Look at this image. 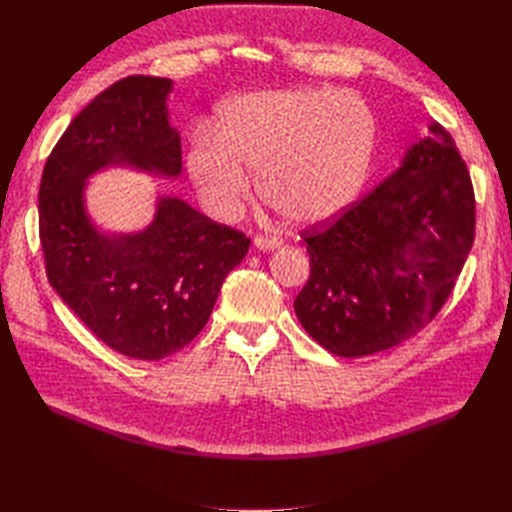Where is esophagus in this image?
Returning a JSON list of instances; mask_svg holds the SVG:
<instances>
[{"instance_id": "34e87169", "label": "esophagus", "mask_w": 512, "mask_h": 512, "mask_svg": "<svg viewBox=\"0 0 512 512\" xmlns=\"http://www.w3.org/2000/svg\"><path fill=\"white\" fill-rule=\"evenodd\" d=\"M254 245L258 247L260 252H271V250H277V247H282V241L275 239V237H262V235H258L254 239Z\"/></svg>"}]
</instances>
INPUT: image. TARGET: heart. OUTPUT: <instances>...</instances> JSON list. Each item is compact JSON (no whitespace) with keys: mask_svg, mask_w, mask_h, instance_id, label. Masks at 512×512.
Instances as JSON below:
<instances>
[{"mask_svg":"<svg viewBox=\"0 0 512 512\" xmlns=\"http://www.w3.org/2000/svg\"><path fill=\"white\" fill-rule=\"evenodd\" d=\"M380 123L352 91L297 87L260 91L226 104L213 136L198 134L185 156L203 207L235 220L258 192L286 220L314 226L344 213L376 158Z\"/></svg>","mask_w":512,"mask_h":512,"instance_id":"b5f03b06","label":"heart"}]
</instances>
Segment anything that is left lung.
I'll list each match as a JSON object with an SVG mask.
<instances>
[{
	"mask_svg": "<svg viewBox=\"0 0 512 512\" xmlns=\"http://www.w3.org/2000/svg\"><path fill=\"white\" fill-rule=\"evenodd\" d=\"M303 239L312 271L294 312L309 337L346 359L406 342L440 312L474 243V190L453 136L431 121L391 177Z\"/></svg>",
	"mask_w": 512,
	"mask_h": 512,
	"instance_id": "left-lung-1",
	"label": "left lung"
}]
</instances>
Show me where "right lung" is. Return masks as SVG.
<instances>
[{"label": "right lung", "mask_w": 512, "mask_h": 512, "mask_svg": "<svg viewBox=\"0 0 512 512\" xmlns=\"http://www.w3.org/2000/svg\"><path fill=\"white\" fill-rule=\"evenodd\" d=\"M170 91V79L143 74L104 89L61 134L38 192L51 286L108 348L141 361L175 354L203 331L222 282L250 247L243 232L168 194L136 232H104L87 213V181L104 168L181 175Z\"/></svg>", "instance_id": "1"}]
</instances>
